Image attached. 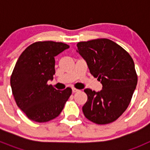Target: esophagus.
I'll return each instance as SVG.
<instances>
[{
  "label": "esophagus",
  "instance_id": "34e87169",
  "mask_svg": "<svg viewBox=\"0 0 150 150\" xmlns=\"http://www.w3.org/2000/svg\"><path fill=\"white\" fill-rule=\"evenodd\" d=\"M79 89H76V88H72V91L74 92V93H75V92H77V91H79Z\"/></svg>",
  "mask_w": 150,
  "mask_h": 150
}]
</instances>
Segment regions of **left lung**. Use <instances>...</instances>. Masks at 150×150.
Returning a JSON list of instances; mask_svg holds the SVG:
<instances>
[{
	"mask_svg": "<svg viewBox=\"0 0 150 150\" xmlns=\"http://www.w3.org/2000/svg\"><path fill=\"white\" fill-rule=\"evenodd\" d=\"M77 50L89 71L102 84L100 91L86 88L83 114L99 125L114 122L129 105L137 83L134 63L122 47L109 39L79 42Z\"/></svg>",
	"mask_w": 150,
	"mask_h": 150,
	"instance_id": "8db88e82",
	"label": "left lung"
}]
</instances>
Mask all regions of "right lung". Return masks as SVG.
I'll use <instances>...</instances> for the list:
<instances>
[{"label":"right lung","mask_w":150,"mask_h":150,"mask_svg":"<svg viewBox=\"0 0 150 150\" xmlns=\"http://www.w3.org/2000/svg\"><path fill=\"white\" fill-rule=\"evenodd\" d=\"M69 48L61 42L39 41L28 46L18 58L10 77L16 104L29 120L46 122L59 116L72 93L47 84L55 74V56Z\"/></svg>","instance_id":"add662e5"}]
</instances>
